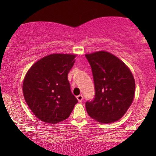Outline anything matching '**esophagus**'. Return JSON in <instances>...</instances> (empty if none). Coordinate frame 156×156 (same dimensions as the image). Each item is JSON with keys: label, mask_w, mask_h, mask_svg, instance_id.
<instances>
[{"label": "esophagus", "mask_w": 156, "mask_h": 156, "mask_svg": "<svg viewBox=\"0 0 156 156\" xmlns=\"http://www.w3.org/2000/svg\"><path fill=\"white\" fill-rule=\"evenodd\" d=\"M76 99H77V100H78V101L79 102H82V99H83V97H82V95H78V96H76Z\"/></svg>", "instance_id": "1"}]
</instances>
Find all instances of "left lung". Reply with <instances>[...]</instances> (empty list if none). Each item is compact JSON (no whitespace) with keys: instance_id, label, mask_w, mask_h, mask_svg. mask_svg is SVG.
<instances>
[{"instance_id":"obj_1","label":"left lung","mask_w":156,"mask_h":156,"mask_svg":"<svg viewBox=\"0 0 156 156\" xmlns=\"http://www.w3.org/2000/svg\"><path fill=\"white\" fill-rule=\"evenodd\" d=\"M92 71L95 96L86 102L89 116L102 123L118 121L133 100L135 80L129 68L105 51L85 55Z\"/></svg>"}]
</instances>
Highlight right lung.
<instances>
[{
  "instance_id": "right-lung-1",
  "label": "right lung",
  "mask_w": 156,
  "mask_h": 156,
  "mask_svg": "<svg viewBox=\"0 0 156 156\" xmlns=\"http://www.w3.org/2000/svg\"><path fill=\"white\" fill-rule=\"evenodd\" d=\"M75 55L52 54L27 71L23 92L29 108L40 121L57 123L69 116L78 101L72 94L67 75Z\"/></svg>"
}]
</instances>
